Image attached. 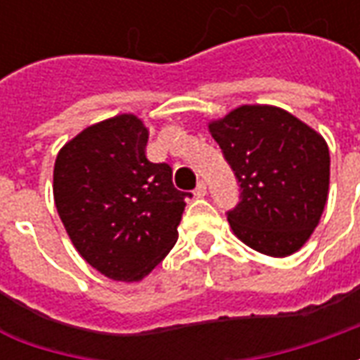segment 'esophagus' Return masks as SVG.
<instances>
[{
    "label": "esophagus",
    "instance_id": "1",
    "mask_svg": "<svg viewBox=\"0 0 360 360\" xmlns=\"http://www.w3.org/2000/svg\"><path fill=\"white\" fill-rule=\"evenodd\" d=\"M204 195H206V183H204V181H198V185H196L195 188V196L202 198Z\"/></svg>",
    "mask_w": 360,
    "mask_h": 360
}]
</instances>
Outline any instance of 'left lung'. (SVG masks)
Here are the masks:
<instances>
[{
    "label": "left lung",
    "instance_id": "1",
    "mask_svg": "<svg viewBox=\"0 0 360 360\" xmlns=\"http://www.w3.org/2000/svg\"><path fill=\"white\" fill-rule=\"evenodd\" d=\"M208 129L241 191L227 212L233 233L268 257L297 252L328 200L330 150L322 134L276 105H241Z\"/></svg>",
    "mask_w": 360,
    "mask_h": 360
}]
</instances>
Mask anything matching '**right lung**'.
Instances as JSON below:
<instances>
[{"label": "right lung", "instance_id": "obj_1", "mask_svg": "<svg viewBox=\"0 0 360 360\" xmlns=\"http://www.w3.org/2000/svg\"><path fill=\"white\" fill-rule=\"evenodd\" d=\"M148 129L133 113L86 127L59 150L53 200L67 235L92 268L139 281L173 249L185 196L172 167L146 158Z\"/></svg>", "mask_w": 360, "mask_h": 360}]
</instances>
